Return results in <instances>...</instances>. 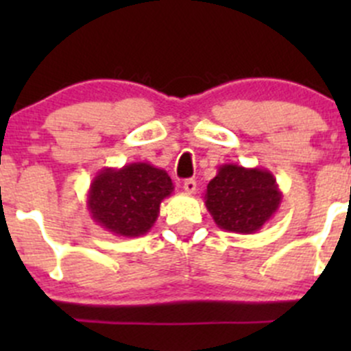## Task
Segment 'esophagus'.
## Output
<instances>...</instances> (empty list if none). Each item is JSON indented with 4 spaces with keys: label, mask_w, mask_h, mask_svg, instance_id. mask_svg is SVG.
Returning <instances> with one entry per match:
<instances>
[{
    "label": "esophagus",
    "mask_w": 351,
    "mask_h": 351,
    "mask_svg": "<svg viewBox=\"0 0 351 351\" xmlns=\"http://www.w3.org/2000/svg\"><path fill=\"white\" fill-rule=\"evenodd\" d=\"M183 190H185L186 193H195L197 192V182L195 180H185V183H183Z\"/></svg>",
    "instance_id": "esophagus-1"
}]
</instances>
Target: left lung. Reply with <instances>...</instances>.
<instances>
[{
	"instance_id": "left-lung-1",
	"label": "left lung",
	"mask_w": 351,
	"mask_h": 351,
	"mask_svg": "<svg viewBox=\"0 0 351 351\" xmlns=\"http://www.w3.org/2000/svg\"><path fill=\"white\" fill-rule=\"evenodd\" d=\"M282 197L271 171L228 162L208 182L204 202L217 228L253 234L274 217Z\"/></svg>"
}]
</instances>
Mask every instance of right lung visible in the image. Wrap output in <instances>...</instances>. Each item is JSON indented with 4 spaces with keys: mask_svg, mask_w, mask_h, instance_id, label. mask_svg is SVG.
Instances as JSON below:
<instances>
[{
    "mask_svg": "<svg viewBox=\"0 0 351 351\" xmlns=\"http://www.w3.org/2000/svg\"><path fill=\"white\" fill-rule=\"evenodd\" d=\"M168 173L149 162H130L122 168H104L88 190L91 219L122 238H137L151 231L159 205L173 193Z\"/></svg>",
    "mask_w": 351,
    "mask_h": 351,
    "instance_id": "obj_1",
    "label": "right lung"
}]
</instances>
